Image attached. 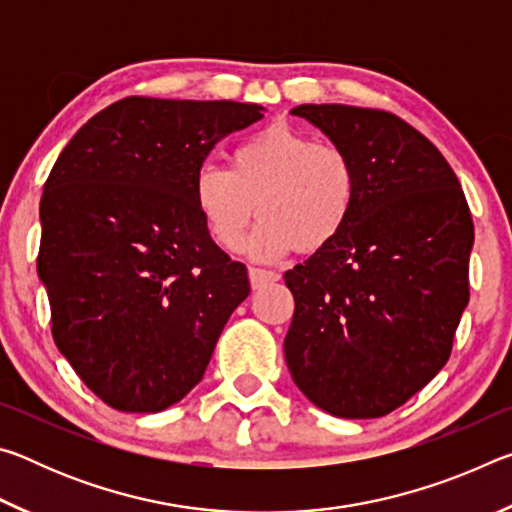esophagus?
I'll list each match as a JSON object with an SVG mask.
<instances>
[{"label":"esophagus","mask_w":512,"mask_h":512,"mask_svg":"<svg viewBox=\"0 0 512 512\" xmlns=\"http://www.w3.org/2000/svg\"><path fill=\"white\" fill-rule=\"evenodd\" d=\"M248 277H250V287L262 289V287H266V284H273V282L280 280L282 275L277 273V271H266V268L250 266L248 268Z\"/></svg>","instance_id":"1"}]
</instances>
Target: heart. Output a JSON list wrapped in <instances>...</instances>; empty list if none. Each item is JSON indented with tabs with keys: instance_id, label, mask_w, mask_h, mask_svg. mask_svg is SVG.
Returning a JSON list of instances; mask_svg holds the SVG:
<instances>
[{
	"instance_id": "obj_1",
	"label": "heart",
	"mask_w": 512,
	"mask_h": 512,
	"mask_svg": "<svg viewBox=\"0 0 512 512\" xmlns=\"http://www.w3.org/2000/svg\"><path fill=\"white\" fill-rule=\"evenodd\" d=\"M357 167L348 151L318 144L287 124H273L239 142L230 167L203 164L192 196L214 244L235 250L255 210L262 221L246 255L275 262L293 248L316 253L341 235L357 205Z\"/></svg>"
}]
</instances>
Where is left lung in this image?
<instances>
[{
    "instance_id": "8db88e82",
    "label": "left lung",
    "mask_w": 512,
    "mask_h": 512,
    "mask_svg": "<svg viewBox=\"0 0 512 512\" xmlns=\"http://www.w3.org/2000/svg\"><path fill=\"white\" fill-rule=\"evenodd\" d=\"M291 115L350 153L359 194L341 235L284 273L296 300L284 357L318 409L381 418L452 352L470 300V207L443 153L391 112L305 103Z\"/></svg>"
}]
</instances>
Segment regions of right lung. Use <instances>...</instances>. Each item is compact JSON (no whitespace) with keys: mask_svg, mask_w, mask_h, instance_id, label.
<instances>
[{"mask_svg":"<svg viewBox=\"0 0 512 512\" xmlns=\"http://www.w3.org/2000/svg\"><path fill=\"white\" fill-rule=\"evenodd\" d=\"M264 110L128 97L58 155L40 201L38 275L60 354L112 409L183 400L248 298L246 266L207 235L192 183L214 144Z\"/></svg>","mask_w":512,"mask_h":512,"instance_id":"right-lung-1","label":"right lung"}]
</instances>
